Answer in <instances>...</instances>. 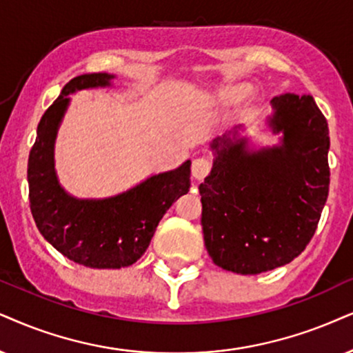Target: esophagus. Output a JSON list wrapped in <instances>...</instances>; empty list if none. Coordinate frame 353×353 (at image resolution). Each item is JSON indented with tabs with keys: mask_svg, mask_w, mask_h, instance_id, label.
Instances as JSON below:
<instances>
[{
	"mask_svg": "<svg viewBox=\"0 0 353 353\" xmlns=\"http://www.w3.org/2000/svg\"><path fill=\"white\" fill-rule=\"evenodd\" d=\"M212 169V163L208 158H197L192 163V177L195 181H203Z\"/></svg>",
	"mask_w": 353,
	"mask_h": 353,
	"instance_id": "esophagus-1",
	"label": "esophagus"
}]
</instances>
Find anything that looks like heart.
Wrapping results in <instances>:
<instances>
[{
  "mask_svg": "<svg viewBox=\"0 0 353 353\" xmlns=\"http://www.w3.org/2000/svg\"><path fill=\"white\" fill-rule=\"evenodd\" d=\"M241 97V94L238 91H233V89H223V91L220 92V99L223 102H234L238 101Z\"/></svg>",
  "mask_w": 353,
  "mask_h": 353,
  "instance_id": "obj_1",
  "label": "heart"
}]
</instances>
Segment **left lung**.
I'll return each mask as SVG.
<instances>
[{"mask_svg":"<svg viewBox=\"0 0 353 353\" xmlns=\"http://www.w3.org/2000/svg\"><path fill=\"white\" fill-rule=\"evenodd\" d=\"M280 145L249 150L238 130L218 137L212 171L199 185L205 248L218 267L256 275L305 251L329 194V128L311 96L272 99Z\"/></svg>","mask_w":353,"mask_h":353,"instance_id":"left-lung-1","label":"left lung"}]
</instances>
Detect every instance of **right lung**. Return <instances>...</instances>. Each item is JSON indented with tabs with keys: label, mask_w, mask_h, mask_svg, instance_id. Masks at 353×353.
Segmentation results:
<instances>
[{
	"label": "right lung",
	"mask_w": 353,
	"mask_h": 353,
	"mask_svg": "<svg viewBox=\"0 0 353 353\" xmlns=\"http://www.w3.org/2000/svg\"><path fill=\"white\" fill-rule=\"evenodd\" d=\"M110 79L114 74L91 73L66 83L40 119L28 164L30 212L39 231L58 252L91 269H120L137 262L164 213L190 187V161L109 199H77L60 185L53 148L68 96L110 86Z\"/></svg>",
	"instance_id": "obj_1"
}]
</instances>
